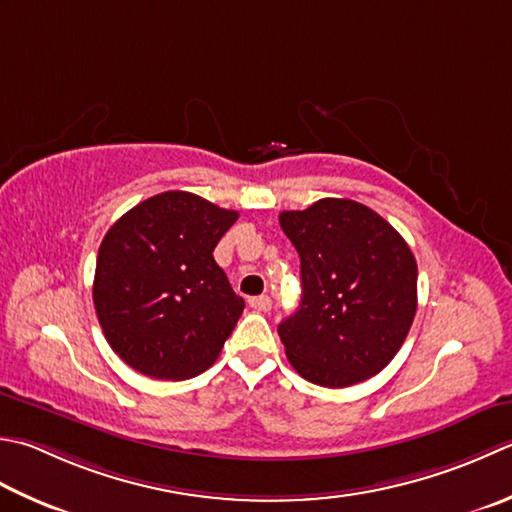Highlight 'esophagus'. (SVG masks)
I'll return each instance as SVG.
<instances>
[{"label":"esophagus","mask_w":512,"mask_h":512,"mask_svg":"<svg viewBox=\"0 0 512 512\" xmlns=\"http://www.w3.org/2000/svg\"><path fill=\"white\" fill-rule=\"evenodd\" d=\"M248 304L250 308L257 310V313H266V310H270V306H273V299L268 295H259V297H250Z\"/></svg>","instance_id":"esophagus-1"}]
</instances>
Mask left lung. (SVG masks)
Wrapping results in <instances>:
<instances>
[{"label":"left lung","instance_id":"8db88e82","mask_svg":"<svg viewBox=\"0 0 512 512\" xmlns=\"http://www.w3.org/2000/svg\"><path fill=\"white\" fill-rule=\"evenodd\" d=\"M279 226L302 262V302L277 328L290 366L326 388L377 375L417 310V262L404 237L375 210L337 197L284 210Z\"/></svg>","mask_w":512,"mask_h":512}]
</instances>
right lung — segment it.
I'll use <instances>...</instances> for the list:
<instances>
[{"label": "right lung", "mask_w": 512, "mask_h": 512, "mask_svg": "<svg viewBox=\"0 0 512 512\" xmlns=\"http://www.w3.org/2000/svg\"><path fill=\"white\" fill-rule=\"evenodd\" d=\"M237 210L168 190L110 226L97 255L93 304L110 348L155 379L195 377L215 362L244 299L213 250Z\"/></svg>", "instance_id": "1"}]
</instances>
